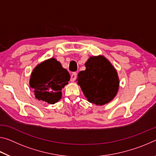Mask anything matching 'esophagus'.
I'll return each instance as SVG.
<instances>
[{
  "mask_svg": "<svg viewBox=\"0 0 156 156\" xmlns=\"http://www.w3.org/2000/svg\"><path fill=\"white\" fill-rule=\"evenodd\" d=\"M76 78H77V73L76 72H73L71 73V80L72 81V82H74V81L76 80Z\"/></svg>",
  "mask_w": 156,
  "mask_h": 156,
  "instance_id": "1",
  "label": "esophagus"
}]
</instances>
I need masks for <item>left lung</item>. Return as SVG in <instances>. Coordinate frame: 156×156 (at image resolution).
<instances>
[{"label":"left lung","instance_id":"8db88e82","mask_svg":"<svg viewBox=\"0 0 156 156\" xmlns=\"http://www.w3.org/2000/svg\"><path fill=\"white\" fill-rule=\"evenodd\" d=\"M85 66V70L78 73L77 81L88 101L99 105L109 103L119 85L115 69L103 56L91 57Z\"/></svg>","mask_w":156,"mask_h":156}]
</instances>
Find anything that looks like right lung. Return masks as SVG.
I'll return each instance as SVG.
<instances>
[{
  "instance_id": "obj_1",
  "label": "right lung",
  "mask_w": 156,
  "mask_h": 156,
  "mask_svg": "<svg viewBox=\"0 0 156 156\" xmlns=\"http://www.w3.org/2000/svg\"><path fill=\"white\" fill-rule=\"evenodd\" d=\"M69 80L70 74L67 70L55 59L51 58L34 68L30 85L39 101L54 104L61 98L62 89Z\"/></svg>"
}]
</instances>
